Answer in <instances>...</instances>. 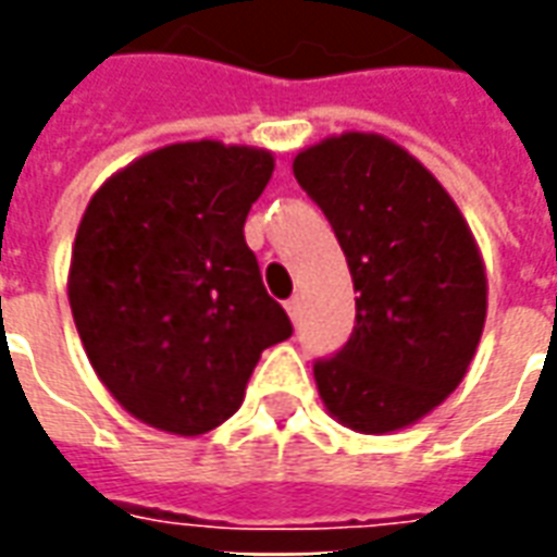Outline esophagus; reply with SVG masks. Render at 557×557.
Returning <instances> with one entry per match:
<instances>
[{
    "instance_id": "esophagus-1",
    "label": "esophagus",
    "mask_w": 557,
    "mask_h": 557,
    "mask_svg": "<svg viewBox=\"0 0 557 557\" xmlns=\"http://www.w3.org/2000/svg\"><path fill=\"white\" fill-rule=\"evenodd\" d=\"M286 313H289V319L298 325V319H301V298H289L286 301Z\"/></svg>"
}]
</instances>
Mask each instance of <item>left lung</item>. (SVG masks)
<instances>
[{
	"instance_id": "1",
	"label": "left lung",
	"mask_w": 557,
	"mask_h": 557,
	"mask_svg": "<svg viewBox=\"0 0 557 557\" xmlns=\"http://www.w3.org/2000/svg\"><path fill=\"white\" fill-rule=\"evenodd\" d=\"M292 172L325 211L355 283V327L313 363L325 409L382 435L466 379L486 322V271L466 218L418 158L379 134L304 148Z\"/></svg>"
}]
</instances>
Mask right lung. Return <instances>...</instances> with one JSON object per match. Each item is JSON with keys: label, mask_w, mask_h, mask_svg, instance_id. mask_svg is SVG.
Listing matches in <instances>:
<instances>
[{"label": "right lung", "mask_w": 557, "mask_h": 557, "mask_svg": "<svg viewBox=\"0 0 557 557\" xmlns=\"http://www.w3.org/2000/svg\"><path fill=\"white\" fill-rule=\"evenodd\" d=\"M271 172L265 148L175 143L115 172L79 220L74 325L107 391L154 430L230 420L259 355L292 337L244 242Z\"/></svg>", "instance_id": "right-lung-1"}]
</instances>
